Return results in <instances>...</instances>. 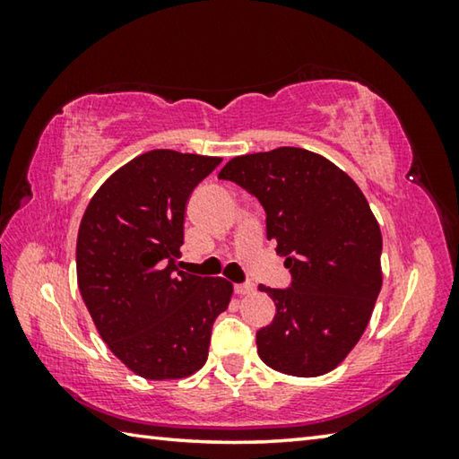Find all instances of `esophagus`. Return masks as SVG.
Segmentation results:
<instances>
[{"label":"esophagus","mask_w":459,"mask_h":459,"mask_svg":"<svg viewBox=\"0 0 459 459\" xmlns=\"http://www.w3.org/2000/svg\"><path fill=\"white\" fill-rule=\"evenodd\" d=\"M255 291V285L253 283H237L235 285V293L237 295H248Z\"/></svg>","instance_id":"34e87169"}]
</instances>
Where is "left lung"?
Instances as JSON below:
<instances>
[{"label":"left lung","mask_w":459,"mask_h":459,"mask_svg":"<svg viewBox=\"0 0 459 459\" xmlns=\"http://www.w3.org/2000/svg\"><path fill=\"white\" fill-rule=\"evenodd\" d=\"M219 178L261 202L267 238L291 273L287 290L259 285L277 307L257 332L261 360L291 377L333 370L367 330L383 285V237L367 198L346 172L301 147L238 155Z\"/></svg>","instance_id":"obj_1"}]
</instances>
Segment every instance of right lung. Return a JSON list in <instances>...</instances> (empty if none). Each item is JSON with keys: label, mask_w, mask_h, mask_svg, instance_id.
I'll return each instance as SVG.
<instances>
[{"label": "right lung", "mask_w": 459, "mask_h": 459, "mask_svg": "<svg viewBox=\"0 0 459 459\" xmlns=\"http://www.w3.org/2000/svg\"><path fill=\"white\" fill-rule=\"evenodd\" d=\"M221 158L137 155L91 198L76 238V279L100 338L135 375L184 378L204 367L232 283L180 271L184 212Z\"/></svg>", "instance_id": "obj_1"}]
</instances>
